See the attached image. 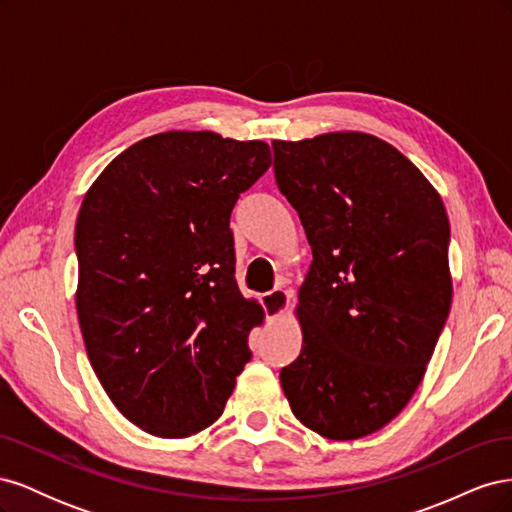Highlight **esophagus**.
I'll use <instances>...</instances> for the list:
<instances>
[{
    "label": "esophagus",
    "mask_w": 512,
    "mask_h": 512,
    "mask_svg": "<svg viewBox=\"0 0 512 512\" xmlns=\"http://www.w3.org/2000/svg\"><path fill=\"white\" fill-rule=\"evenodd\" d=\"M260 303H262V307H265L267 320L273 322V320H277L286 312V307L290 303V292L284 290V288H275V290H271L267 294H262Z\"/></svg>",
    "instance_id": "1"
}]
</instances>
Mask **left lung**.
Wrapping results in <instances>:
<instances>
[{"instance_id": "left-lung-1", "label": "left lung", "mask_w": 512, "mask_h": 512, "mask_svg": "<svg viewBox=\"0 0 512 512\" xmlns=\"http://www.w3.org/2000/svg\"><path fill=\"white\" fill-rule=\"evenodd\" d=\"M273 156L314 254L297 305L303 346L282 389L305 427L363 438L406 408L448 318L446 209L421 170L371 134L273 141Z\"/></svg>"}]
</instances>
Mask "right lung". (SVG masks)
Returning <instances> with one entry per match:
<instances>
[{
    "label": "right lung",
    "instance_id": "right-lung-1",
    "mask_svg": "<svg viewBox=\"0 0 512 512\" xmlns=\"http://www.w3.org/2000/svg\"><path fill=\"white\" fill-rule=\"evenodd\" d=\"M269 145L215 132L143 138L94 181L76 220V314L117 410L160 438L215 423L262 307L235 280L230 213Z\"/></svg>",
    "mask_w": 512,
    "mask_h": 512
}]
</instances>
